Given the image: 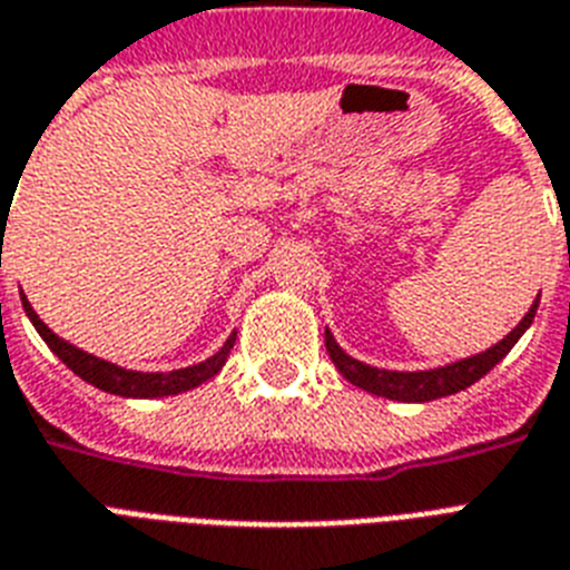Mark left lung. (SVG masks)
I'll return each instance as SVG.
<instances>
[{
  "mask_svg": "<svg viewBox=\"0 0 570 570\" xmlns=\"http://www.w3.org/2000/svg\"><path fill=\"white\" fill-rule=\"evenodd\" d=\"M535 309H539V295H535V301L527 309V316L501 342H494L492 348L456 360V363L439 365V368H424V372H392V368H377V365H368L363 360H354L340 348V342L333 340V333L327 327L325 345L342 377L360 386V390L390 397V401H404V404H424V401H436V397L469 390L471 383H478L485 372H492L494 365L510 354L512 345L524 336L527 327L533 325Z\"/></svg>",
  "mask_w": 570,
  "mask_h": 570,
  "instance_id": "obj_1",
  "label": "left lung"
}]
</instances>
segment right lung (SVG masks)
<instances>
[{"label":"right lung","instance_id":"obj_1","mask_svg":"<svg viewBox=\"0 0 570 570\" xmlns=\"http://www.w3.org/2000/svg\"><path fill=\"white\" fill-rule=\"evenodd\" d=\"M22 309L31 318L35 331L43 336L46 345L58 354L60 363L72 368L81 381H87L96 390L122 397H166L196 390V386H202V383H207L210 377H216L222 372V365H225L230 348H234V342H237V331H234L213 357L202 360L196 365H187V368H173V372H134V368H122V365L108 363V360L92 357L87 351L76 348L72 342L60 340L58 333L46 325L43 318L37 316L26 295H22Z\"/></svg>","mask_w":570,"mask_h":570}]
</instances>
